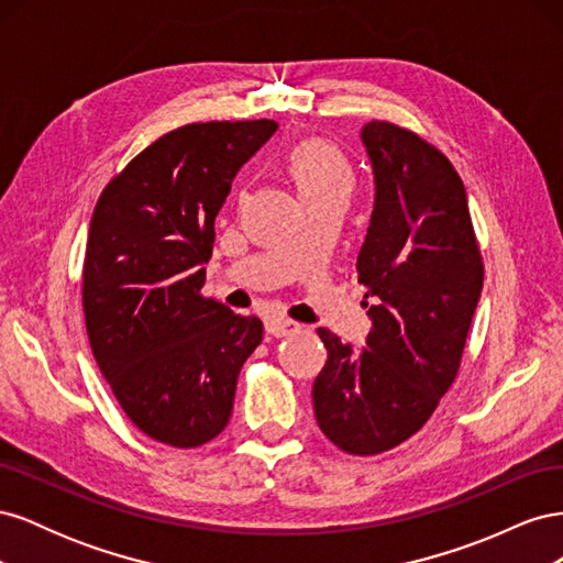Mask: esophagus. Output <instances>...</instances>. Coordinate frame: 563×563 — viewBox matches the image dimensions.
Masks as SVG:
<instances>
[{"instance_id": "1", "label": "esophagus", "mask_w": 563, "mask_h": 563, "mask_svg": "<svg viewBox=\"0 0 563 563\" xmlns=\"http://www.w3.org/2000/svg\"><path fill=\"white\" fill-rule=\"evenodd\" d=\"M265 331L275 338H286V335H294L296 331H300V323H296L291 319H284V317H269L265 321Z\"/></svg>"}]
</instances>
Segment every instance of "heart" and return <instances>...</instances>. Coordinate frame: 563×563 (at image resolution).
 <instances>
[{
    "label": "heart",
    "instance_id": "1",
    "mask_svg": "<svg viewBox=\"0 0 563 563\" xmlns=\"http://www.w3.org/2000/svg\"><path fill=\"white\" fill-rule=\"evenodd\" d=\"M288 168H291V176L302 199L327 195L347 197L352 192V166L338 150L327 143H300L291 152V157H288Z\"/></svg>",
    "mask_w": 563,
    "mask_h": 563
}]
</instances>
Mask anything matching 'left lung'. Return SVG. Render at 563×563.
<instances>
[{"mask_svg": "<svg viewBox=\"0 0 563 563\" xmlns=\"http://www.w3.org/2000/svg\"><path fill=\"white\" fill-rule=\"evenodd\" d=\"M366 240L356 258L371 317L366 347L319 329L329 360L312 385L319 430L352 455L399 446L453 385L484 286L467 192L453 164L418 133L373 119Z\"/></svg>", "mask_w": 563, "mask_h": 563, "instance_id": "obj_1", "label": "left lung"}]
</instances>
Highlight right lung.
<instances>
[{
  "instance_id": "obj_1",
  "label": "right lung",
  "mask_w": 563,
  "mask_h": 563,
  "mask_svg": "<svg viewBox=\"0 0 563 563\" xmlns=\"http://www.w3.org/2000/svg\"><path fill=\"white\" fill-rule=\"evenodd\" d=\"M275 131L272 119L168 131L93 209L81 275L89 343L129 420L162 444L195 449L225 430L263 340L258 317L199 291L232 180Z\"/></svg>"
}]
</instances>
